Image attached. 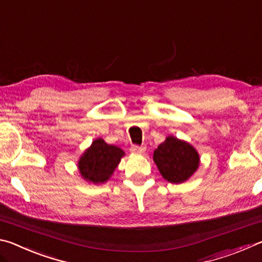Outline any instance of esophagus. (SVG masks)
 Segmentation results:
<instances>
[{"instance_id":"esophagus-1","label":"esophagus","mask_w":262,"mask_h":262,"mask_svg":"<svg viewBox=\"0 0 262 262\" xmlns=\"http://www.w3.org/2000/svg\"><path fill=\"white\" fill-rule=\"evenodd\" d=\"M130 151L133 154H143L145 151V147H137V145H133L130 148Z\"/></svg>"}]
</instances>
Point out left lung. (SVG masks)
<instances>
[{"label": "left lung", "instance_id": "8db88e82", "mask_svg": "<svg viewBox=\"0 0 262 262\" xmlns=\"http://www.w3.org/2000/svg\"><path fill=\"white\" fill-rule=\"evenodd\" d=\"M154 162L159 173L171 184H183L200 165V155L192 144L168 135L154 151Z\"/></svg>", "mask_w": 262, "mask_h": 262}]
</instances>
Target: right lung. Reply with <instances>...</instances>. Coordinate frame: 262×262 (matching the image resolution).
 <instances>
[{
	"label": "right lung",
	"mask_w": 262,
	"mask_h": 262,
	"mask_svg": "<svg viewBox=\"0 0 262 262\" xmlns=\"http://www.w3.org/2000/svg\"><path fill=\"white\" fill-rule=\"evenodd\" d=\"M125 155L117 145L107 144L100 137L96 139L78 159L79 174L89 184L107 183Z\"/></svg>",
	"instance_id": "obj_1"
}]
</instances>
